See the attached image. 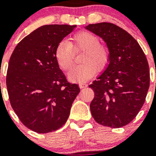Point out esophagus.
Here are the masks:
<instances>
[{
    "instance_id": "obj_1",
    "label": "esophagus",
    "mask_w": 156,
    "mask_h": 156,
    "mask_svg": "<svg viewBox=\"0 0 156 156\" xmlns=\"http://www.w3.org/2000/svg\"><path fill=\"white\" fill-rule=\"evenodd\" d=\"M79 86L80 88H85L87 87V84L86 83H80Z\"/></svg>"
}]
</instances>
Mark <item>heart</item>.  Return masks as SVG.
<instances>
[{
  "label": "heart",
  "mask_w": 156,
  "mask_h": 156,
  "mask_svg": "<svg viewBox=\"0 0 156 156\" xmlns=\"http://www.w3.org/2000/svg\"><path fill=\"white\" fill-rule=\"evenodd\" d=\"M83 51L80 62L68 73V78L72 82L83 83L90 80L99 70L108 66L110 51L108 46L101 44L97 35L89 31H80L70 38L69 41L59 43L55 51V58L60 69L68 70L73 62V52Z\"/></svg>",
  "instance_id": "heart-1"
}]
</instances>
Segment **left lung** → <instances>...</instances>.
I'll return each mask as SVG.
<instances>
[{
	"mask_svg": "<svg viewBox=\"0 0 156 156\" xmlns=\"http://www.w3.org/2000/svg\"><path fill=\"white\" fill-rule=\"evenodd\" d=\"M85 28L101 37L110 51L108 66L89 85L94 92L90 105L92 116L102 126H126L140 110L149 88L145 55L137 41L116 25L101 23Z\"/></svg>",
	"mask_w": 156,
	"mask_h": 156,
	"instance_id": "1",
	"label": "left lung"
}]
</instances>
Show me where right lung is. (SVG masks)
<instances>
[{
  "mask_svg": "<svg viewBox=\"0 0 156 156\" xmlns=\"http://www.w3.org/2000/svg\"><path fill=\"white\" fill-rule=\"evenodd\" d=\"M76 26L46 25L24 37L8 63L11 105L23 124L47 133L66 123L79 86L69 83L55 58L56 47Z\"/></svg>",
  "mask_w": 156,
  "mask_h": 156,
  "instance_id": "add662e5",
  "label": "right lung"
}]
</instances>
